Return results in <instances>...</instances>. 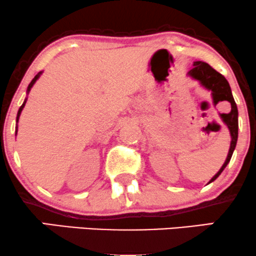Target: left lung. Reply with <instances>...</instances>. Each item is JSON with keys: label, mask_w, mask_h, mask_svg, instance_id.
Returning <instances> with one entry per match:
<instances>
[{"label": "left lung", "mask_w": 256, "mask_h": 256, "mask_svg": "<svg viewBox=\"0 0 256 256\" xmlns=\"http://www.w3.org/2000/svg\"><path fill=\"white\" fill-rule=\"evenodd\" d=\"M188 74L192 78L196 79V80H198L202 86H204L206 89L212 91L214 106L218 104V102L222 101H228L231 104V110L228 112V113L220 114V118L222 119V122H225L226 126L228 128V130H230V149H228V154L224 165L222 166L219 172L210 180V183H212L213 180H216V179L219 177L220 173L224 171L225 167L228 166V162H230L232 154H234V148H236L237 138H238V110H237V104L236 102H234V96H232L231 88L230 85H228V82L226 80L224 76L220 74L219 72H216L213 67L210 66V64L202 62V61H195V62H194V67L190 70Z\"/></svg>", "instance_id": "obj_1"}]
</instances>
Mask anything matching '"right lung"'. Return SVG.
<instances>
[{
	"mask_svg": "<svg viewBox=\"0 0 256 256\" xmlns=\"http://www.w3.org/2000/svg\"><path fill=\"white\" fill-rule=\"evenodd\" d=\"M40 74H42V72H38V73H37V74H36V76H34V79H32V80H31V83H30V84H28V92H30L31 88H32V86H34V83H36V80H37V79L40 77ZM26 100H28V98H26ZM26 100H25V101H24V104H22V107H20V108H19V110H18V116H16V122H18V120H19L20 113H22V108H24V107H25V104H26Z\"/></svg>",
	"mask_w": 256,
	"mask_h": 256,
	"instance_id": "obj_1",
	"label": "right lung"
}]
</instances>
